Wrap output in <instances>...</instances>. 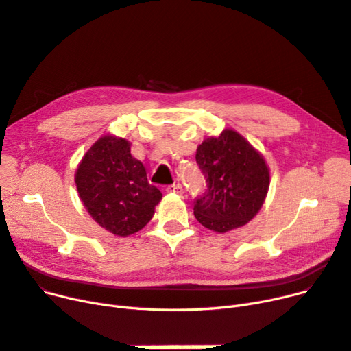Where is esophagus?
Here are the masks:
<instances>
[{
  "mask_svg": "<svg viewBox=\"0 0 351 351\" xmlns=\"http://www.w3.org/2000/svg\"><path fill=\"white\" fill-rule=\"evenodd\" d=\"M166 192L169 193H176V195H182L184 193V186H182L180 184H173V185H169L166 188Z\"/></svg>",
  "mask_w": 351,
  "mask_h": 351,
  "instance_id": "34e87169",
  "label": "esophagus"
}]
</instances>
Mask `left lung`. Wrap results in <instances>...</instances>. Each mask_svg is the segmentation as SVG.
Masks as SVG:
<instances>
[{"label": "left lung", "mask_w": 351, "mask_h": 351, "mask_svg": "<svg viewBox=\"0 0 351 351\" xmlns=\"http://www.w3.org/2000/svg\"><path fill=\"white\" fill-rule=\"evenodd\" d=\"M195 158L206 178V189L193 205L195 218L219 234L248 223L269 188V169L260 152L238 132L225 129L197 146Z\"/></svg>", "instance_id": "8db88e82"}]
</instances>
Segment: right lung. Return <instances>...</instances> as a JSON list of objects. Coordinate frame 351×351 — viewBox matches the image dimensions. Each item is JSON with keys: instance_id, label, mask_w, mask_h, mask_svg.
I'll use <instances>...</instances> for the list:
<instances>
[{"instance_id": "add662e5", "label": "right lung", "mask_w": 351, "mask_h": 351, "mask_svg": "<svg viewBox=\"0 0 351 351\" xmlns=\"http://www.w3.org/2000/svg\"><path fill=\"white\" fill-rule=\"evenodd\" d=\"M74 180L90 217L117 237L141 231L162 199L143 163L132 156L129 141L110 134L86 152Z\"/></svg>"}]
</instances>
